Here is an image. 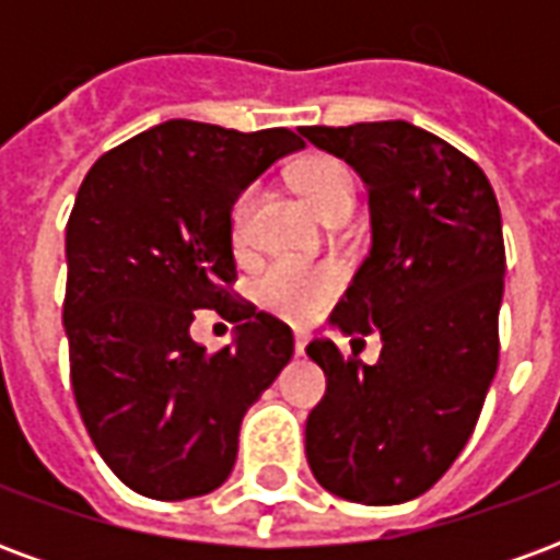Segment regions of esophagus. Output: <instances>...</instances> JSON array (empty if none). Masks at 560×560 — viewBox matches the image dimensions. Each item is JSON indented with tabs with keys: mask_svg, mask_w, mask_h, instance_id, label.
<instances>
[{
	"mask_svg": "<svg viewBox=\"0 0 560 560\" xmlns=\"http://www.w3.org/2000/svg\"><path fill=\"white\" fill-rule=\"evenodd\" d=\"M305 345H308V336H305V332H300V329H296V332H293V351H296V353H305Z\"/></svg>",
	"mask_w": 560,
	"mask_h": 560,
	"instance_id": "esophagus-1",
	"label": "esophagus"
}]
</instances>
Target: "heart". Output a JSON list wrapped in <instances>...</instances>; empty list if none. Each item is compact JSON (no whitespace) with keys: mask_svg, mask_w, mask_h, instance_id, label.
Here are the masks:
<instances>
[{"mask_svg":"<svg viewBox=\"0 0 560 560\" xmlns=\"http://www.w3.org/2000/svg\"><path fill=\"white\" fill-rule=\"evenodd\" d=\"M291 183L312 207L329 221L348 219L353 209V179L351 171L332 155L312 152L291 167ZM257 191L248 185L233 200L231 236L236 245L248 243V224L255 209ZM341 272L329 264L308 267L293 260H276L255 279V300L272 315L284 320H312L324 312V305L339 291Z\"/></svg>","mask_w":560,"mask_h":560,"instance_id":"b5f03b06","label":"heart"}]
</instances>
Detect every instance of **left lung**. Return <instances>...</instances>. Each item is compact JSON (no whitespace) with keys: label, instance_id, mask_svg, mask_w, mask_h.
<instances>
[{"label":"left lung","instance_id":"obj_1","mask_svg":"<svg viewBox=\"0 0 560 560\" xmlns=\"http://www.w3.org/2000/svg\"><path fill=\"white\" fill-rule=\"evenodd\" d=\"M303 138L369 185L372 252L332 324L384 341L375 365L329 339L305 348L327 375L305 456L327 492L401 504L456 462L498 369L501 209L477 161L411 122L308 126Z\"/></svg>","mask_w":560,"mask_h":560}]
</instances>
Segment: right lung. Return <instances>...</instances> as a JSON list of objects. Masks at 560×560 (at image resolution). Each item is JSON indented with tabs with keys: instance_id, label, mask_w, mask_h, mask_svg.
I'll return each mask as SVG.
<instances>
[{
	"instance_id": "add662e5",
	"label": "right lung",
	"mask_w": 560,
	"mask_h": 560,
	"mask_svg": "<svg viewBox=\"0 0 560 560\" xmlns=\"http://www.w3.org/2000/svg\"><path fill=\"white\" fill-rule=\"evenodd\" d=\"M303 147L291 128L167 119L104 152L80 185L62 303L71 389L95 450L138 494L219 489L245 411L291 363V327L233 293L231 209ZM195 307L236 323L234 345L195 346Z\"/></svg>"
}]
</instances>
